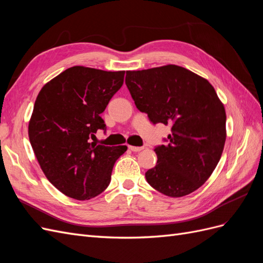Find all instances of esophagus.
Wrapping results in <instances>:
<instances>
[{
  "label": "esophagus",
  "mask_w": 263,
  "mask_h": 263,
  "mask_svg": "<svg viewBox=\"0 0 263 263\" xmlns=\"http://www.w3.org/2000/svg\"><path fill=\"white\" fill-rule=\"evenodd\" d=\"M129 149L132 151H135V153H138V151H141L142 149H145V147H135V146H129Z\"/></svg>",
  "instance_id": "esophagus-1"
}]
</instances>
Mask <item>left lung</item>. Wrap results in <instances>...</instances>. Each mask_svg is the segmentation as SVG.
Masks as SVG:
<instances>
[{
  "instance_id": "obj_1",
  "label": "left lung",
  "mask_w": 263,
  "mask_h": 263,
  "mask_svg": "<svg viewBox=\"0 0 263 263\" xmlns=\"http://www.w3.org/2000/svg\"><path fill=\"white\" fill-rule=\"evenodd\" d=\"M125 83L151 123L171 126L166 144L155 148L147 182L171 197L194 192L216 168L226 140L225 108L213 85L176 65L127 71Z\"/></svg>"
}]
</instances>
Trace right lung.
<instances>
[{
  "label": "right lung",
  "instance_id": "1",
  "mask_svg": "<svg viewBox=\"0 0 263 263\" xmlns=\"http://www.w3.org/2000/svg\"><path fill=\"white\" fill-rule=\"evenodd\" d=\"M124 76L125 71L71 67L45 84L36 99L28 125L30 145L47 179L71 198L101 194L127 150L91 142L98 130L106 132L101 114Z\"/></svg>",
  "mask_w": 263,
  "mask_h": 263
}]
</instances>
